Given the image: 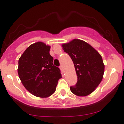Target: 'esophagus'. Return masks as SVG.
<instances>
[{
	"label": "esophagus",
	"mask_w": 124,
	"mask_h": 124,
	"mask_svg": "<svg viewBox=\"0 0 124 124\" xmlns=\"http://www.w3.org/2000/svg\"><path fill=\"white\" fill-rule=\"evenodd\" d=\"M60 69H61V70L62 71V72H63V67H62V65H61L60 66Z\"/></svg>",
	"instance_id": "esophagus-1"
}]
</instances>
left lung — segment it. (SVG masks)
Segmentation results:
<instances>
[{
	"mask_svg": "<svg viewBox=\"0 0 124 124\" xmlns=\"http://www.w3.org/2000/svg\"><path fill=\"white\" fill-rule=\"evenodd\" d=\"M62 46L71 58L78 76L76 85L70 86L71 91L79 96L91 94L102 80L105 65L102 56L90 44L79 39Z\"/></svg>",
	"mask_w": 124,
	"mask_h": 124,
	"instance_id": "obj_1",
	"label": "left lung"
}]
</instances>
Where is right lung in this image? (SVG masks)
<instances>
[{
  "instance_id": "obj_1",
  "label": "right lung",
  "mask_w": 124,
  "mask_h": 124,
  "mask_svg": "<svg viewBox=\"0 0 124 124\" xmlns=\"http://www.w3.org/2000/svg\"><path fill=\"white\" fill-rule=\"evenodd\" d=\"M50 46L42 42L31 44L19 59L17 72L25 88L32 94L47 98L56 91L61 71L53 65Z\"/></svg>"
}]
</instances>
